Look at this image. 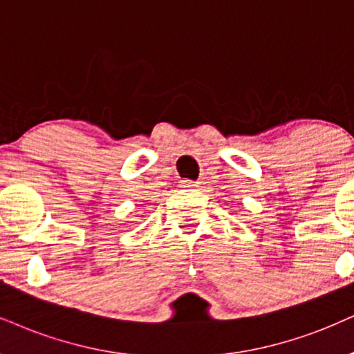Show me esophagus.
Masks as SVG:
<instances>
[{"label":"esophagus","instance_id":"obj_1","mask_svg":"<svg viewBox=\"0 0 354 354\" xmlns=\"http://www.w3.org/2000/svg\"><path fill=\"white\" fill-rule=\"evenodd\" d=\"M180 186H181V187H185V189H192V187L198 186V183L192 181V180H183Z\"/></svg>","mask_w":354,"mask_h":354}]
</instances>
